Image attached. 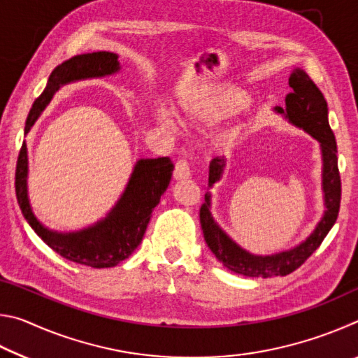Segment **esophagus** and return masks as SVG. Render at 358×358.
Masks as SVG:
<instances>
[{
	"mask_svg": "<svg viewBox=\"0 0 358 358\" xmlns=\"http://www.w3.org/2000/svg\"><path fill=\"white\" fill-rule=\"evenodd\" d=\"M191 171H189V162L186 159H180L173 169V178L175 180H186L189 178Z\"/></svg>",
	"mask_w": 358,
	"mask_h": 358,
	"instance_id": "obj_1",
	"label": "esophagus"
}]
</instances>
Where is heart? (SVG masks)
I'll list each match as a JSON object with an SVG mask.
<instances>
[{"label":"heart","instance_id":"1","mask_svg":"<svg viewBox=\"0 0 358 358\" xmlns=\"http://www.w3.org/2000/svg\"><path fill=\"white\" fill-rule=\"evenodd\" d=\"M248 104V98L243 92L234 88L227 90L217 96L208 99H194L186 106V110L189 112L191 118L196 121H213L224 117V115L238 112ZM164 118V113H159Z\"/></svg>","mask_w":358,"mask_h":358}]
</instances>
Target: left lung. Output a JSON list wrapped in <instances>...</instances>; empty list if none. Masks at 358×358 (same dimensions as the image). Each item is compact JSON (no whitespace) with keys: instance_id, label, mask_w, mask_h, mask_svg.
Wrapping results in <instances>:
<instances>
[{"instance_id":"1","label":"left lung","mask_w":358,"mask_h":358,"mask_svg":"<svg viewBox=\"0 0 358 358\" xmlns=\"http://www.w3.org/2000/svg\"><path fill=\"white\" fill-rule=\"evenodd\" d=\"M289 87L292 93L286 96V107H276L278 113L284 115L296 128H301L320 143L322 150V191L325 201V213L316 229L303 243L289 251L271 256H256L240 248L235 241L217 226L210 211L211 196L205 194V202L201 207V224L203 237L216 259L234 273L250 278L286 276L292 273L305 260L317 250L333 224L336 222L339 202H341V178L338 171V150L335 134L329 124V107L317 85L305 71L296 68L289 77ZM226 169V157H215L210 162L208 186L222 178Z\"/></svg>"}]
</instances>
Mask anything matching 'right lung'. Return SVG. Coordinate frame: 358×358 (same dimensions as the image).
Wrapping results in <instances>:
<instances>
[{"label":"right lung","mask_w":358,"mask_h":358,"mask_svg":"<svg viewBox=\"0 0 358 358\" xmlns=\"http://www.w3.org/2000/svg\"><path fill=\"white\" fill-rule=\"evenodd\" d=\"M118 71V55L112 52L83 53L66 59L53 69L45 90L34 101L27 118L25 134L59 87L82 78L110 76ZM172 172L173 162L171 157L137 161L123 196L104 220L78 232H53L36 220L29 207L27 192L28 153L27 143L23 142L15 169V194L23 216L47 246L71 262L92 268H108L128 259L141 245L151 213L171 183Z\"/></svg>","instance_id":"right-lung-1"}]
</instances>
